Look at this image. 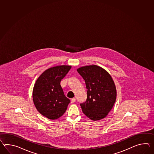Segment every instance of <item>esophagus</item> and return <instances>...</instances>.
Wrapping results in <instances>:
<instances>
[{"label":"esophagus","mask_w":154,"mask_h":154,"mask_svg":"<svg viewBox=\"0 0 154 154\" xmlns=\"http://www.w3.org/2000/svg\"><path fill=\"white\" fill-rule=\"evenodd\" d=\"M76 99L75 98H72L71 99V103H74L75 102Z\"/></svg>","instance_id":"obj_1"}]
</instances>
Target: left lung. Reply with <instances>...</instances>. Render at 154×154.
<instances>
[{
  "label": "left lung",
  "instance_id": "1",
  "mask_svg": "<svg viewBox=\"0 0 154 154\" xmlns=\"http://www.w3.org/2000/svg\"><path fill=\"white\" fill-rule=\"evenodd\" d=\"M77 71L85 80L87 89L86 100L80 104L83 113L92 121L105 118L111 110L117 96L111 76L95 65L82 66Z\"/></svg>",
  "mask_w": 154,
  "mask_h": 154
}]
</instances>
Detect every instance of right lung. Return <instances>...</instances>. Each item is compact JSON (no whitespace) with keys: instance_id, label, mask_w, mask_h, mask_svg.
Instances as JSON below:
<instances>
[{"instance_id":"obj_1","label":"right lung","mask_w":154,"mask_h":154,"mask_svg":"<svg viewBox=\"0 0 154 154\" xmlns=\"http://www.w3.org/2000/svg\"><path fill=\"white\" fill-rule=\"evenodd\" d=\"M72 66H59L46 70L37 80L33 89V101L37 111L49 119L60 117L70 100L64 95L60 82Z\"/></svg>"}]
</instances>
